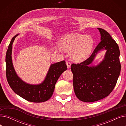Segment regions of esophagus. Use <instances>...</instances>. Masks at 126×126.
Instances as JSON below:
<instances>
[{
  "label": "esophagus",
  "mask_w": 126,
  "mask_h": 126,
  "mask_svg": "<svg viewBox=\"0 0 126 126\" xmlns=\"http://www.w3.org/2000/svg\"><path fill=\"white\" fill-rule=\"evenodd\" d=\"M66 65L67 66V68H69L70 67V66H71V63L70 62H68L66 63Z\"/></svg>",
  "instance_id": "obj_1"
}]
</instances>
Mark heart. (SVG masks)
Returning a JSON list of instances; mask_svg holds the SVG:
<instances>
[{
	"label": "heart",
	"instance_id": "b5f03b06",
	"mask_svg": "<svg viewBox=\"0 0 126 126\" xmlns=\"http://www.w3.org/2000/svg\"><path fill=\"white\" fill-rule=\"evenodd\" d=\"M94 40L90 36L78 33H71L64 37L60 43L61 48L65 51H71L72 59L81 62L87 59L92 50Z\"/></svg>",
	"mask_w": 126,
	"mask_h": 126
}]
</instances>
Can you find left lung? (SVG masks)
Returning a JSON list of instances; mask_svg holds the SVG:
<instances>
[{
    "label": "left lung",
    "instance_id": "left-lung-1",
    "mask_svg": "<svg viewBox=\"0 0 126 126\" xmlns=\"http://www.w3.org/2000/svg\"><path fill=\"white\" fill-rule=\"evenodd\" d=\"M97 29L101 41L90 57L80 64L71 65L75 93L84 102H95L108 96L115 86L121 72L117 44L107 31ZM103 50L107 52L103 60L96 66H90L98 53Z\"/></svg>",
    "mask_w": 126,
    "mask_h": 126
}]
</instances>
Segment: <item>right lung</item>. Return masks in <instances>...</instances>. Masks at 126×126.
<instances>
[{
	"mask_svg": "<svg viewBox=\"0 0 126 126\" xmlns=\"http://www.w3.org/2000/svg\"><path fill=\"white\" fill-rule=\"evenodd\" d=\"M18 35V34L13 37L6 54V76L8 83L15 94L26 101L34 103L45 102L52 96L60 76L67 70L66 64L65 61L51 64L44 80L41 84L32 85L24 82L17 75L12 58V45Z\"/></svg>",
	"mask_w": 126,
	"mask_h": 126,
	"instance_id": "right-lung-1",
	"label": "right lung"
}]
</instances>
